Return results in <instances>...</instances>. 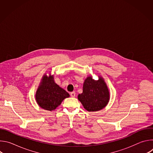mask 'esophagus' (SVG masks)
I'll use <instances>...</instances> for the list:
<instances>
[{
	"label": "esophagus",
	"mask_w": 153,
	"mask_h": 153,
	"mask_svg": "<svg viewBox=\"0 0 153 153\" xmlns=\"http://www.w3.org/2000/svg\"><path fill=\"white\" fill-rule=\"evenodd\" d=\"M70 95H71V96L72 97H75V96H76V93L75 92H71V93H70Z\"/></svg>",
	"instance_id": "1"
}]
</instances>
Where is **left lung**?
I'll return each instance as SVG.
<instances>
[{
  "label": "left lung",
  "mask_w": 153,
  "mask_h": 153,
  "mask_svg": "<svg viewBox=\"0 0 153 153\" xmlns=\"http://www.w3.org/2000/svg\"><path fill=\"white\" fill-rule=\"evenodd\" d=\"M78 99L89 112L99 111L105 108L110 100V92L103 79L99 76V79L95 80L92 76L86 77L83 92L78 95Z\"/></svg>",
  "instance_id": "8db88e82"
}]
</instances>
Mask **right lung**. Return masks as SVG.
Wrapping results in <instances>:
<instances>
[{"label":"right lung","mask_w":153,"mask_h":153,"mask_svg":"<svg viewBox=\"0 0 153 153\" xmlns=\"http://www.w3.org/2000/svg\"><path fill=\"white\" fill-rule=\"evenodd\" d=\"M70 94L55 83L53 76H43L36 93V100L42 108L54 111Z\"/></svg>","instance_id":"right-lung-1"}]
</instances>
